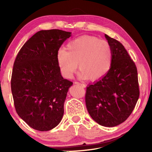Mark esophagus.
<instances>
[{
	"mask_svg": "<svg viewBox=\"0 0 152 152\" xmlns=\"http://www.w3.org/2000/svg\"><path fill=\"white\" fill-rule=\"evenodd\" d=\"M75 83H76V84H80V86L82 87V88H85V87H86V85H85L84 84H81V83H80V82H75Z\"/></svg>",
	"mask_w": 152,
	"mask_h": 152,
	"instance_id": "obj_1",
	"label": "esophagus"
}]
</instances>
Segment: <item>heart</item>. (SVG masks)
I'll list each match as a JSON object with an SVG mask.
<instances>
[{
  "label": "heart",
  "mask_w": 152,
  "mask_h": 152,
  "mask_svg": "<svg viewBox=\"0 0 152 152\" xmlns=\"http://www.w3.org/2000/svg\"><path fill=\"white\" fill-rule=\"evenodd\" d=\"M113 52L107 41L97 37L82 36L70 41L66 49L58 50L57 61L62 75L72 78L77 68L81 78L98 80L111 68Z\"/></svg>",
  "instance_id": "1"
}]
</instances>
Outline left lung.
Masks as SVG:
<instances>
[{
	"label": "left lung",
	"instance_id": "8db88e82",
	"mask_svg": "<svg viewBox=\"0 0 152 152\" xmlns=\"http://www.w3.org/2000/svg\"><path fill=\"white\" fill-rule=\"evenodd\" d=\"M113 52L111 68L86 88L85 102L91 118L102 126H117L134 111L140 95L138 70L124 45L105 34Z\"/></svg>",
	"mask_w": 152,
	"mask_h": 152
}]
</instances>
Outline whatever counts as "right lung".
Wrapping results in <instances>:
<instances>
[{
  "label": "right lung",
  "instance_id": "add662e5",
  "mask_svg": "<svg viewBox=\"0 0 152 152\" xmlns=\"http://www.w3.org/2000/svg\"><path fill=\"white\" fill-rule=\"evenodd\" d=\"M70 34L57 29L39 31L25 43L14 61L11 78L14 107L37 131L55 128L63 117L72 82L61 76L57 54Z\"/></svg>",
  "mask_w": 152,
  "mask_h": 152
}]
</instances>
